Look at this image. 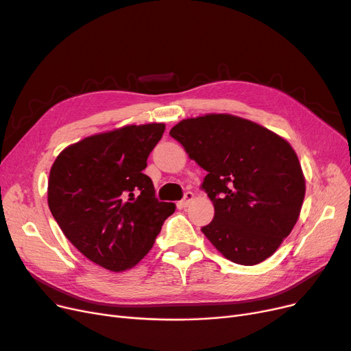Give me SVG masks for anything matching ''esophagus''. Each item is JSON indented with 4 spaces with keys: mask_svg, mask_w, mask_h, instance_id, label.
Masks as SVG:
<instances>
[{
    "mask_svg": "<svg viewBox=\"0 0 351 351\" xmlns=\"http://www.w3.org/2000/svg\"><path fill=\"white\" fill-rule=\"evenodd\" d=\"M193 199H195V193H192V192H186V193H185V196H183V199L180 200V205H182L183 208H186Z\"/></svg>",
    "mask_w": 351,
    "mask_h": 351,
    "instance_id": "esophagus-1",
    "label": "esophagus"
}]
</instances>
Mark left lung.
I'll use <instances>...</instances> for the list:
<instances>
[{"label": "left lung", "mask_w": 351, "mask_h": 351, "mask_svg": "<svg viewBox=\"0 0 351 351\" xmlns=\"http://www.w3.org/2000/svg\"><path fill=\"white\" fill-rule=\"evenodd\" d=\"M208 175L215 208L202 228L228 261L253 266L280 247L300 216L306 179L291 145L270 129L230 114L182 119L171 129Z\"/></svg>", "instance_id": "obj_1"}]
</instances>
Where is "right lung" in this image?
Instances as JSON below:
<instances>
[{"label": "right lung", "mask_w": 351, "mask_h": 351, "mask_svg": "<svg viewBox=\"0 0 351 351\" xmlns=\"http://www.w3.org/2000/svg\"><path fill=\"white\" fill-rule=\"evenodd\" d=\"M165 123L125 125L66 146L53 160L48 206L68 241L110 271L136 266L175 204L159 202L146 159Z\"/></svg>", "instance_id": "right-lung-1"}]
</instances>
